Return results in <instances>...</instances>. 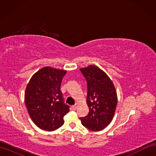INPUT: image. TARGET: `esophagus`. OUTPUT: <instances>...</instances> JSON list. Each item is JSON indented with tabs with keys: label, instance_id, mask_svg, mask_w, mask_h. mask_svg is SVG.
<instances>
[{
	"label": "esophagus",
	"instance_id": "obj_1",
	"mask_svg": "<svg viewBox=\"0 0 156 156\" xmlns=\"http://www.w3.org/2000/svg\"><path fill=\"white\" fill-rule=\"evenodd\" d=\"M77 107H78V104H75L74 105H73L72 107L73 110H76V108H77Z\"/></svg>",
	"mask_w": 156,
	"mask_h": 156
}]
</instances>
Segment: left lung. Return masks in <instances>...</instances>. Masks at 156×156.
<instances>
[{"instance_id": "obj_1", "label": "left lung", "mask_w": 156, "mask_h": 156, "mask_svg": "<svg viewBox=\"0 0 156 156\" xmlns=\"http://www.w3.org/2000/svg\"><path fill=\"white\" fill-rule=\"evenodd\" d=\"M87 82V116L82 124L89 130L101 131L110 123L117 104V96L110 78L98 66L90 65L80 69Z\"/></svg>"}]
</instances>
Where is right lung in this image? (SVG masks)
Segmentation results:
<instances>
[{"mask_svg":"<svg viewBox=\"0 0 156 156\" xmlns=\"http://www.w3.org/2000/svg\"><path fill=\"white\" fill-rule=\"evenodd\" d=\"M66 74V70L44 67L32 76L26 87L25 102L29 116L44 130L52 131L60 127L69 111L60 90Z\"/></svg>","mask_w":156,"mask_h":156,"instance_id":"1","label":"right lung"}]
</instances>
